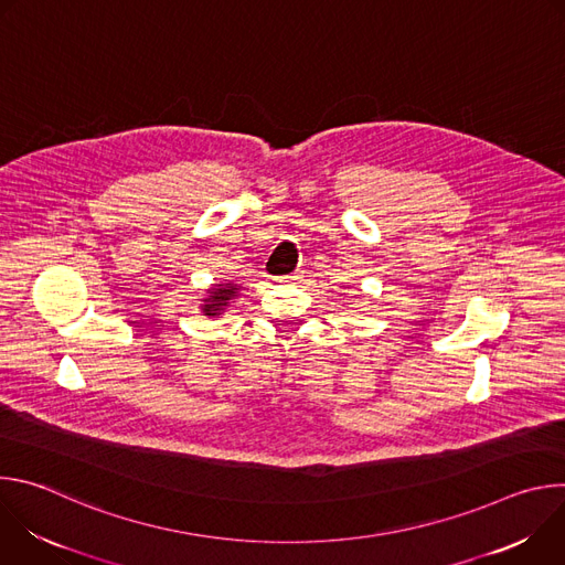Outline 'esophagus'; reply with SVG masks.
Instances as JSON below:
<instances>
[{
	"label": "esophagus",
	"mask_w": 565,
	"mask_h": 565,
	"mask_svg": "<svg viewBox=\"0 0 565 565\" xmlns=\"http://www.w3.org/2000/svg\"><path fill=\"white\" fill-rule=\"evenodd\" d=\"M301 277H303V273H301V270H295V273H290V275H288V277H284V279H286V281H290V284H297Z\"/></svg>",
	"instance_id": "1"
}]
</instances>
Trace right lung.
<instances>
[{
  "instance_id": "right-lung-1",
  "label": "right lung",
  "mask_w": 565,
  "mask_h": 565,
  "mask_svg": "<svg viewBox=\"0 0 565 565\" xmlns=\"http://www.w3.org/2000/svg\"><path fill=\"white\" fill-rule=\"evenodd\" d=\"M238 292V286L236 284H214L210 290H207V299H203V312L207 317H216L223 312V308L230 303V299H234Z\"/></svg>"
}]
</instances>
